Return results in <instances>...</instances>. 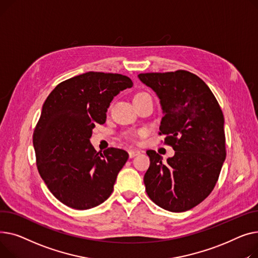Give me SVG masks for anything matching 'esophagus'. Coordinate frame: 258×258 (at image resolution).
I'll list each match as a JSON object with an SVG mask.
<instances>
[{
    "mask_svg": "<svg viewBox=\"0 0 258 258\" xmlns=\"http://www.w3.org/2000/svg\"><path fill=\"white\" fill-rule=\"evenodd\" d=\"M128 153H129V157H130V158H133V157H135V156L140 155V154H141V151H140V150H129Z\"/></svg>",
    "mask_w": 258,
    "mask_h": 258,
    "instance_id": "esophagus-1",
    "label": "esophagus"
}]
</instances>
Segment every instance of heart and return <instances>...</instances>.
<instances>
[{"instance_id":"1","label":"heart","mask_w":258,"mask_h":258,"mask_svg":"<svg viewBox=\"0 0 258 258\" xmlns=\"http://www.w3.org/2000/svg\"><path fill=\"white\" fill-rule=\"evenodd\" d=\"M145 94H146V93H139V94H136V95L134 96V98H135V97H139V96H142V95H145ZM139 134H141V132H139ZM136 135H138V134H136Z\"/></svg>"}]
</instances>
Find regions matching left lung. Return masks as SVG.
Returning <instances> with one entry per match:
<instances>
[{
  "label": "left lung",
  "mask_w": 258,
  "mask_h": 258,
  "mask_svg": "<svg viewBox=\"0 0 258 258\" xmlns=\"http://www.w3.org/2000/svg\"><path fill=\"white\" fill-rule=\"evenodd\" d=\"M139 78L160 99L164 116L158 134L175 151L166 162L154 150L147 151L146 191L159 207L182 213L216 186L226 158L224 115L213 92L192 73H146Z\"/></svg>",
  "instance_id": "left-lung-1"
}]
</instances>
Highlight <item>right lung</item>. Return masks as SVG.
<instances>
[{
    "label": "right lung",
    "instance_id": "obj_1",
    "mask_svg": "<svg viewBox=\"0 0 258 258\" xmlns=\"http://www.w3.org/2000/svg\"><path fill=\"white\" fill-rule=\"evenodd\" d=\"M127 76L88 72L59 83L44 101L33 132L37 170L50 191L64 205L85 210L109 198L125 150L99 154L89 139L104 124L110 102L131 87Z\"/></svg>",
    "mask_w": 258,
    "mask_h": 258
}]
</instances>
